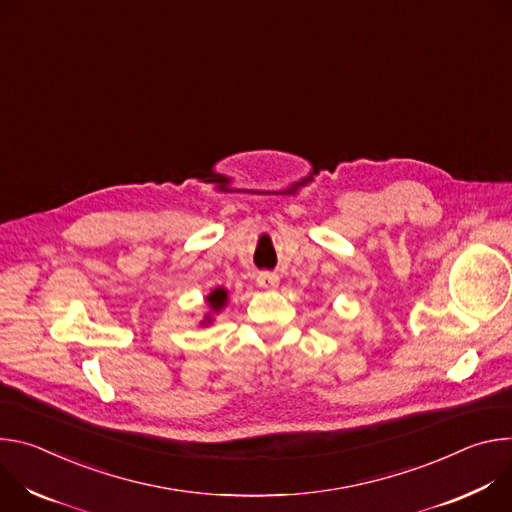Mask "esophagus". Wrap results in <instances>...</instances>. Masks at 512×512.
Masks as SVG:
<instances>
[{
    "label": "esophagus",
    "instance_id": "1",
    "mask_svg": "<svg viewBox=\"0 0 512 512\" xmlns=\"http://www.w3.org/2000/svg\"><path fill=\"white\" fill-rule=\"evenodd\" d=\"M256 282H258V287H262V289H274L278 285V274L270 272V270H262V272H258Z\"/></svg>",
    "mask_w": 512,
    "mask_h": 512
}]
</instances>
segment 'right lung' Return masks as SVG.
<instances>
[{
    "instance_id": "obj_1",
    "label": "right lung",
    "mask_w": 512,
    "mask_h": 512,
    "mask_svg": "<svg viewBox=\"0 0 512 512\" xmlns=\"http://www.w3.org/2000/svg\"><path fill=\"white\" fill-rule=\"evenodd\" d=\"M225 299H227V293H225L223 289H215V291L207 297V301L211 303L213 309H221V307L225 305Z\"/></svg>"
}]
</instances>
